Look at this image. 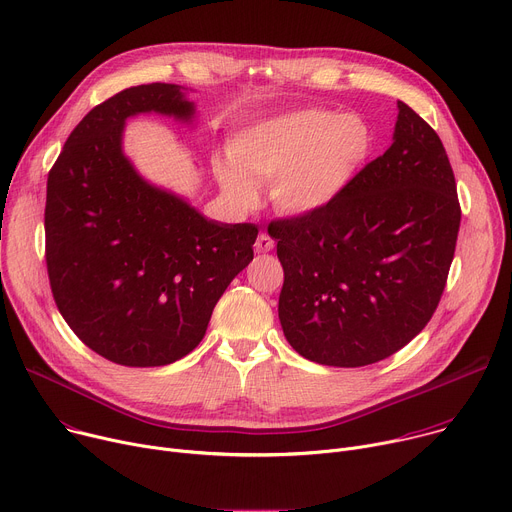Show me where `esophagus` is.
Returning a JSON list of instances; mask_svg holds the SVG:
<instances>
[{
  "label": "esophagus",
  "mask_w": 512,
  "mask_h": 512,
  "mask_svg": "<svg viewBox=\"0 0 512 512\" xmlns=\"http://www.w3.org/2000/svg\"><path fill=\"white\" fill-rule=\"evenodd\" d=\"M273 247H275V241L267 235V232H261L257 241H255V251L257 253H269Z\"/></svg>",
  "instance_id": "obj_1"
}]
</instances>
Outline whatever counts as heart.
Masks as SVG:
<instances>
[{"mask_svg":"<svg viewBox=\"0 0 512 512\" xmlns=\"http://www.w3.org/2000/svg\"><path fill=\"white\" fill-rule=\"evenodd\" d=\"M369 151L371 132L363 118L308 108L239 130L228 143L230 161H216L214 173L239 208L257 204L255 185H271L277 210L308 216L349 188Z\"/></svg>","mask_w":512,"mask_h":512,"instance_id":"obj_1","label":"heart"}]
</instances>
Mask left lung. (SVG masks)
I'll return each instance as SVG.
<instances>
[{
  "instance_id": "1",
  "label": "left lung",
  "mask_w": 512,
  "mask_h": 512,
  "mask_svg": "<svg viewBox=\"0 0 512 512\" xmlns=\"http://www.w3.org/2000/svg\"><path fill=\"white\" fill-rule=\"evenodd\" d=\"M461 210L437 132L404 102L390 149L327 208L277 220L280 322L306 359L382 361L431 320L453 261Z\"/></svg>"
}]
</instances>
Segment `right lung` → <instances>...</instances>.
I'll return each instance as SVG.
<instances>
[{"label":"right lung","mask_w":512,"mask_h":512,"mask_svg":"<svg viewBox=\"0 0 512 512\" xmlns=\"http://www.w3.org/2000/svg\"><path fill=\"white\" fill-rule=\"evenodd\" d=\"M175 83L128 87L69 134L46 181V269L57 308L98 355L167 365L204 339L228 284L253 261L255 224L206 218L141 175L124 153L126 120L159 114L192 126Z\"/></svg>","instance_id":"obj_1"}]
</instances>
